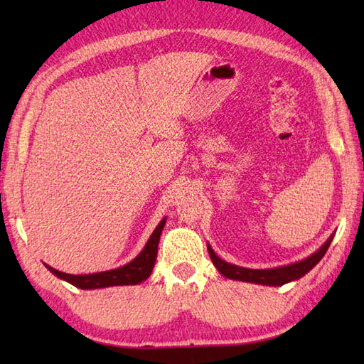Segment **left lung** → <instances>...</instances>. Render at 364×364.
<instances>
[{
	"label": "left lung",
	"instance_id": "8db88e82",
	"mask_svg": "<svg viewBox=\"0 0 364 364\" xmlns=\"http://www.w3.org/2000/svg\"><path fill=\"white\" fill-rule=\"evenodd\" d=\"M331 241H333V235H331L326 241V244H323L318 252H314L311 257L294 262V264L274 267V269H247V267L230 264V262L220 259L218 255L214 253L210 244H208V252H210V257L215 269H218L223 277L230 278V280L249 282V283L266 284V286H282L292 280H299V278L310 272V270L322 259L323 255H326Z\"/></svg>",
	"mask_w": 364,
	"mask_h": 364
}]
</instances>
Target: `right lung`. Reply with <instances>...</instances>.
Instances as JSON below:
<instances>
[{
	"mask_svg": "<svg viewBox=\"0 0 364 364\" xmlns=\"http://www.w3.org/2000/svg\"><path fill=\"white\" fill-rule=\"evenodd\" d=\"M166 225V218L159 222V225L154 228L150 239L146 241L142 252L137 257L129 261L128 264L106 270V272H97V274H87V275H72L65 272H59V270L53 269L51 266H46L51 274L56 275L60 280H65L70 284L76 286L80 289H97V288H107V286H123V284H139L145 282L146 278L151 275V270L154 267V261H156L158 255V244L161 237V231Z\"/></svg>",
	"mask_w": 364,
	"mask_h": 364,
	"instance_id": "add662e5",
	"label": "right lung"
}]
</instances>
